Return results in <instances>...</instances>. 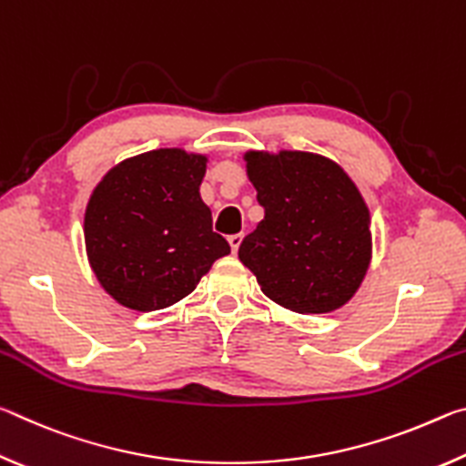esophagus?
<instances>
[{"label":"esophagus","instance_id":"34e87169","mask_svg":"<svg viewBox=\"0 0 466 466\" xmlns=\"http://www.w3.org/2000/svg\"><path fill=\"white\" fill-rule=\"evenodd\" d=\"M228 242H230V248H232V252H238L240 244H242V234H232L230 238H228Z\"/></svg>","mask_w":466,"mask_h":466}]
</instances>
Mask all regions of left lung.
Segmentation results:
<instances>
[{
  "instance_id": "obj_1",
  "label": "left lung",
  "mask_w": 466,
  "mask_h": 466,
  "mask_svg": "<svg viewBox=\"0 0 466 466\" xmlns=\"http://www.w3.org/2000/svg\"><path fill=\"white\" fill-rule=\"evenodd\" d=\"M244 160L265 218L240 244L242 265L283 309H341L372 258L370 211L358 187L319 154L248 152Z\"/></svg>"
}]
</instances>
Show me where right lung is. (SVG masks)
I'll return each mask as SVG.
<instances>
[{
	"label": "right lung",
	"instance_id": "obj_1",
	"mask_svg": "<svg viewBox=\"0 0 466 466\" xmlns=\"http://www.w3.org/2000/svg\"><path fill=\"white\" fill-rule=\"evenodd\" d=\"M208 157L154 149L110 168L84 216L86 252L100 286L131 310L167 309L230 252L211 230L199 185Z\"/></svg>",
	"mask_w": 466,
	"mask_h": 466
}]
</instances>
